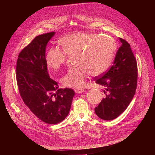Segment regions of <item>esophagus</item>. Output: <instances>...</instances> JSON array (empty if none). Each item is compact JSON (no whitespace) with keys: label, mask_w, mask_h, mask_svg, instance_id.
I'll return each instance as SVG.
<instances>
[{"label":"esophagus","mask_w":155,"mask_h":155,"mask_svg":"<svg viewBox=\"0 0 155 155\" xmlns=\"http://www.w3.org/2000/svg\"><path fill=\"white\" fill-rule=\"evenodd\" d=\"M85 91V89L84 88H77V89H75V92L76 94H80L82 93Z\"/></svg>","instance_id":"1"}]
</instances>
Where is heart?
Masks as SVG:
<instances>
[{
  "label": "heart",
  "mask_w": 155,
  "mask_h": 155,
  "mask_svg": "<svg viewBox=\"0 0 155 155\" xmlns=\"http://www.w3.org/2000/svg\"><path fill=\"white\" fill-rule=\"evenodd\" d=\"M62 48L56 46L48 50L46 60L49 67L58 69L65 63L68 55L77 54V67L71 68L61 78L67 87L79 88L84 86L89 73L102 75L112 61L115 43L112 38L95 33L76 32L65 36L60 40Z\"/></svg>",
  "instance_id": "obj_1"
}]
</instances>
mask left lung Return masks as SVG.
<instances>
[{"mask_svg": "<svg viewBox=\"0 0 155 155\" xmlns=\"http://www.w3.org/2000/svg\"><path fill=\"white\" fill-rule=\"evenodd\" d=\"M122 45L113 64L95 80L104 87L105 95L95 108L96 115L105 120L117 118L128 107L135 94L137 81V62L130 45L119 38Z\"/></svg>", "mask_w": 155, "mask_h": 155, "instance_id": "obj_1", "label": "left lung"}]
</instances>
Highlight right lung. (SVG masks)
<instances>
[{
	"label": "right lung",
	"mask_w": 155,
	"mask_h": 155,
	"mask_svg": "<svg viewBox=\"0 0 155 155\" xmlns=\"http://www.w3.org/2000/svg\"><path fill=\"white\" fill-rule=\"evenodd\" d=\"M54 32L39 35L20 52L16 65V80L21 98L34 114L50 124L68 116L75 92L58 88L48 73L45 56L47 43Z\"/></svg>",
	"instance_id": "1"
}]
</instances>
